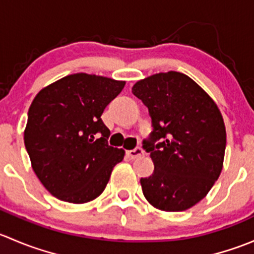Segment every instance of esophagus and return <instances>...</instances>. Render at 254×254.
Listing matches in <instances>:
<instances>
[{
  "label": "esophagus",
  "mask_w": 254,
  "mask_h": 254,
  "mask_svg": "<svg viewBox=\"0 0 254 254\" xmlns=\"http://www.w3.org/2000/svg\"><path fill=\"white\" fill-rule=\"evenodd\" d=\"M127 155L130 160H135V158L140 157V156H143V150L141 147H136L134 150L127 151Z\"/></svg>",
  "instance_id": "1"
}]
</instances>
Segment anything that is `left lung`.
<instances>
[{
	"label": "left lung",
	"mask_w": 254,
	"mask_h": 254,
	"mask_svg": "<svg viewBox=\"0 0 254 254\" xmlns=\"http://www.w3.org/2000/svg\"><path fill=\"white\" fill-rule=\"evenodd\" d=\"M132 93L148 108L153 131L143 148L155 165L142 193L162 211H184L206 196L222 171L226 129L214 99L177 71L140 79ZM161 139L162 143L154 145Z\"/></svg>",
	"instance_id": "1"
}]
</instances>
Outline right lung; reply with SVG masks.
Returning <instances> with one entry per match:
<instances>
[{
  "mask_svg": "<svg viewBox=\"0 0 254 254\" xmlns=\"http://www.w3.org/2000/svg\"><path fill=\"white\" fill-rule=\"evenodd\" d=\"M124 86L125 81L79 72L44 87L33 99L24 145L51 195L84 204L103 193L125 151L108 145L111 131L101 115Z\"/></svg>",
  "mask_w": 254,
  "mask_h": 254,
  "instance_id": "1",
  "label": "right lung"
}]
</instances>
